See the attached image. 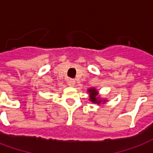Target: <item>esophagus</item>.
Listing matches in <instances>:
<instances>
[{
	"instance_id": "34e87169",
	"label": "esophagus",
	"mask_w": 153,
	"mask_h": 153,
	"mask_svg": "<svg viewBox=\"0 0 153 153\" xmlns=\"http://www.w3.org/2000/svg\"><path fill=\"white\" fill-rule=\"evenodd\" d=\"M74 84H75V81L74 80H70V81L68 82V85L69 86H74Z\"/></svg>"
}]
</instances>
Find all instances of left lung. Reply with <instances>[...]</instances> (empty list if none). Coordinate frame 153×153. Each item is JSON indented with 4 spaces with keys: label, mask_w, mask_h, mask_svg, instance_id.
Instances as JSON below:
<instances>
[{
    "label": "left lung",
    "mask_w": 153,
    "mask_h": 153,
    "mask_svg": "<svg viewBox=\"0 0 153 153\" xmlns=\"http://www.w3.org/2000/svg\"><path fill=\"white\" fill-rule=\"evenodd\" d=\"M88 92L89 93V100L93 103H97V104H101L102 102H105L106 100H102L98 96V92L97 91L96 88H88Z\"/></svg>",
    "instance_id": "1"
}]
</instances>
